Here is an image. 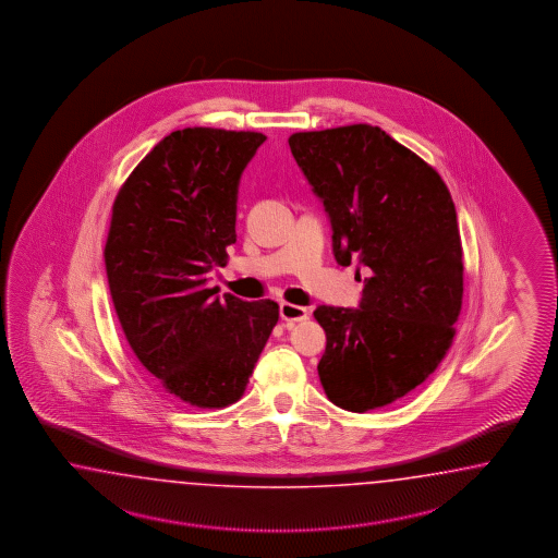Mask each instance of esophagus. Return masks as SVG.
I'll use <instances>...</instances> for the list:
<instances>
[{
	"instance_id": "obj_1",
	"label": "esophagus",
	"mask_w": 558,
	"mask_h": 558,
	"mask_svg": "<svg viewBox=\"0 0 558 558\" xmlns=\"http://www.w3.org/2000/svg\"><path fill=\"white\" fill-rule=\"evenodd\" d=\"M280 317H282V322L287 323L304 322L308 317V311L299 304L282 303L280 304Z\"/></svg>"
}]
</instances>
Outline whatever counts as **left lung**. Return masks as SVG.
<instances>
[{"mask_svg": "<svg viewBox=\"0 0 558 558\" xmlns=\"http://www.w3.org/2000/svg\"><path fill=\"white\" fill-rule=\"evenodd\" d=\"M288 145L331 219L339 266L371 270L360 308L313 313L327 336L323 389L354 413L390 405L438 368L457 336L464 266L452 196L378 126L294 133Z\"/></svg>", "mask_w": 558, "mask_h": 558, "instance_id": "left-lung-1", "label": "left lung"}]
</instances>
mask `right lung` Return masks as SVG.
Masks as SVG:
<instances>
[{
    "instance_id": "1",
    "label": "right lung",
    "mask_w": 558,
    "mask_h": 558,
    "mask_svg": "<svg viewBox=\"0 0 558 558\" xmlns=\"http://www.w3.org/2000/svg\"><path fill=\"white\" fill-rule=\"evenodd\" d=\"M266 135L173 131L133 169L104 247L110 296L136 360L198 409L233 405L278 323V304L215 296L206 274L236 241V190Z\"/></svg>"
}]
</instances>
